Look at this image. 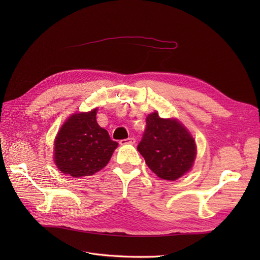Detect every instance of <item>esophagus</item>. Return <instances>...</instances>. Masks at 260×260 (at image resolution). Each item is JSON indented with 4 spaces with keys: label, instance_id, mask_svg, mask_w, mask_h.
I'll use <instances>...</instances> for the list:
<instances>
[{
    "label": "esophagus",
    "instance_id": "34e87169",
    "mask_svg": "<svg viewBox=\"0 0 260 260\" xmlns=\"http://www.w3.org/2000/svg\"><path fill=\"white\" fill-rule=\"evenodd\" d=\"M119 143L121 145H124V144H135L136 143V139L135 138H128V139H123V140H120Z\"/></svg>",
    "mask_w": 260,
    "mask_h": 260
}]
</instances>
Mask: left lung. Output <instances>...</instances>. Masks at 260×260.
<instances>
[{
  "mask_svg": "<svg viewBox=\"0 0 260 260\" xmlns=\"http://www.w3.org/2000/svg\"><path fill=\"white\" fill-rule=\"evenodd\" d=\"M138 151L153 172L165 180H177L190 170L195 159V142L182 124L162 119L156 112L146 118Z\"/></svg>",
  "mask_w": 260,
  "mask_h": 260,
  "instance_id": "obj_1",
  "label": "left lung"
}]
</instances>
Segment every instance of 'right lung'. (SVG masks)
Returning a JSON list of instances; mask_svg holds the SVG:
<instances>
[{
	"instance_id": "1",
	"label": "right lung",
	"mask_w": 260,
	"mask_h": 260,
	"mask_svg": "<svg viewBox=\"0 0 260 260\" xmlns=\"http://www.w3.org/2000/svg\"><path fill=\"white\" fill-rule=\"evenodd\" d=\"M117 145L99 125L96 109L75 114L55 140V164L62 174L74 178L91 176L106 166Z\"/></svg>"
}]
</instances>
